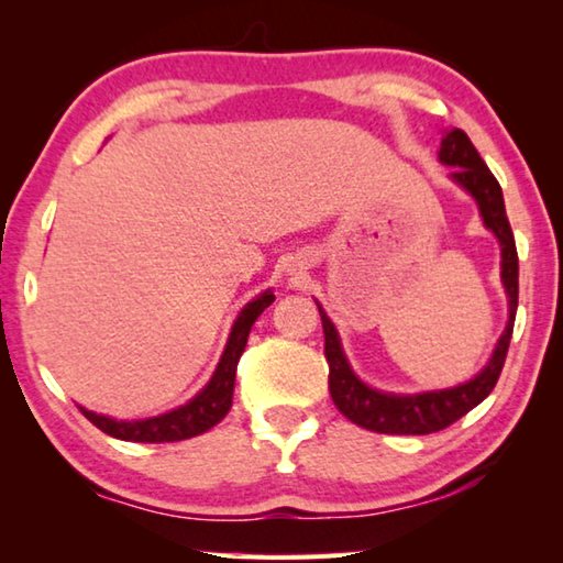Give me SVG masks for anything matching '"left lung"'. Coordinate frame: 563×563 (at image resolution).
<instances>
[{"label":"left lung","mask_w":563,"mask_h":563,"mask_svg":"<svg viewBox=\"0 0 563 563\" xmlns=\"http://www.w3.org/2000/svg\"><path fill=\"white\" fill-rule=\"evenodd\" d=\"M437 156H440V164L454 168L450 178L474 198L484 225H487L494 238L499 241L501 285L509 298V320L507 328L501 332V338L497 340V347H494L492 357L487 360V365H484L472 379L446 389L399 395L385 393V389H375L367 383H362L355 375V369L350 367L335 325H332L328 312L322 310V305L316 300L322 318V332H325V357L330 365L328 383L332 402H335V407L350 419V422L365 427L369 432L432 434L444 430V427H450L456 419L470 412V409L479 405L482 399H487V395L492 393L501 375L504 360H507L519 302V255L507 218V208H504L501 186L499 180L492 176V170L482 161L479 151L474 148L470 136H466L462 129L444 131L440 154Z\"/></svg>","instance_id":"obj_1"}]
</instances>
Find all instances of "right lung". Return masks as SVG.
Segmentation results:
<instances>
[{"label": "right lung", "mask_w": 563, "mask_h": 563, "mask_svg": "<svg viewBox=\"0 0 563 563\" xmlns=\"http://www.w3.org/2000/svg\"><path fill=\"white\" fill-rule=\"evenodd\" d=\"M273 300H275L273 290H265L238 312L213 377L208 379V385L201 389V393H198L194 399H188L186 405L170 409V412H164V415L146 417V419H113L107 415L91 412L87 407H79L84 417L97 424L101 432L117 437V440H123V442H180V440H188V437L208 432L211 427L221 422L233 405L238 360L243 355L253 322L261 318V312L268 308Z\"/></svg>", "instance_id": "obj_1"}]
</instances>
